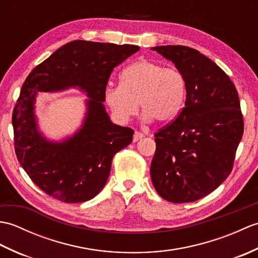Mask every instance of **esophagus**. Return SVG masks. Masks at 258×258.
I'll use <instances>...</instances> for the list:
<instances>
[{"label":"esophagus","mask_w":258,"mask_h":258,"mask_svg":"<svg viewBox=\"0 0 258 258\" xmlns=\"http://www.w3.org/2000/svg\"><path fill=\"white\" fill-rule=\"evenodd\" d=\"M143 138H144V134L141 133V132H138V131H136V132L133 135V142H138V141L142 140Z\"/></svg>","instance_id":"esophagus-1"}]
</instances>
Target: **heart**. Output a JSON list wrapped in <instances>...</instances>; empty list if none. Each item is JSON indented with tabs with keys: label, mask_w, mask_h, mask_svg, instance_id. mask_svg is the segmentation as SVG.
I'll return each instance as SVG.
<instances>
[{
	"label": "heart",
	"mask_w": 258,
	"mask_h": 258,
	"mask_svg": "<svg viewBox=\"0 0 258 258\" xmlns=\"http://www.w3.org/2000/svg\"><path fill=\"white\" fill-rule=\"evenodd\" d=\"M186 95L183 74L173 68L147 58L130 64L120 74V86H107L104 98L119 123H125L139 112L144 119L169 123L178 116Z\"/></svg>",
	"instance_id": "obj_1"
}]
</instances>
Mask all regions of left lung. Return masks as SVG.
<instances>
[{"label":"left lung","mask_w":258,"mask_h":258,"mask_svg":"<svg viewBox=\"0 0 258 258\" xmlns=\"http://www.w3.org/2000/svg\"><path fill=\"white\" fill-rule=\"evenodd\" d=\"M152 50L172 61L186 83L182 112L154 135L152 183L168 202H194L216 189L232 172L244 132L238 93L226 73L194 48L162 45Z\"/></svg>","instance_id":"left-lung-1"}]
</instances>
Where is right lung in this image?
Here are the masks:
<instances>
[{
	"instance_id": "1",
	"label": "right lung",
	"mask_w": 258,
	"mask_h": 258,
	"mask_svg": "<svg viewBox=\"0 0 258 258\" xmlns=\"http://www.w3.org/2000/svg\"><path fill=\"white\" fill-rule=\"evenodd\" d=\"M136 45L73 41L59 47L27 76L12 116L16 157L33 183L64 203L92 200L103 189L117 152L132 143L134 131L113 124L104 92L109 76ZM79 87L89 100L81 128L62 142L47 140L35 116L37 92Z\"/></svg>"
}]
</instances>
